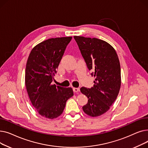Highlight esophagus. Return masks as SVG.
<instances>
[{
	"label": "esophagus",
	"mask_w": 148,
	"mask_h": 148,
	"mask_svg": "<svg viewBox=\"0 0 148 148\" xmlns=\"http://www.w3.org/2000/svg\"><path fill=\"white\" fill-rule=\"evenodd\" d=\"M73 91L74 92H79V90H80V89L79 88H73Z\"/></svg>",
	"instance_id": "34e87169"
}]
</instances>
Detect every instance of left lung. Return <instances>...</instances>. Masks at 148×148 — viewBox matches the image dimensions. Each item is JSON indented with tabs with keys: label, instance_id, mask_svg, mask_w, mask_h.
I'll return each instance as SVG.
<instances>
[{
	"label": "left lung",
	"instance_id": "1",
	"mask_svg": "<svg viewBox=\"0 0 148 148\" xmlns=\"http://www.w3.org/2000/svg\"><path fill=\"white\" fill-rule=\"evenodd\" d=\"M74 38L91 75L95 77L94 87L80 88L88 98L83 110L97 117L109 110L118 95L121 84L119 60L113 47L103 40L78 36Z\"/></svg>",
	"mask_w": 148,
	"mask_h": 148
}]
</instances>
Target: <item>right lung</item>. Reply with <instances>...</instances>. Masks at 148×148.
I'll return each instance as SVG.
<instances>
[{
    "mask_svg": "<svg viewBox=\"0 0 148 148\" xmlns=\"http://www.w3.org/2000/svg\"><path fill=\"white\" fill-rule=\"evenodd\" d=\"M72 37L50 38L31 51L26 67L25 84L31 103L42 117L53 119L63 112L73 96L71 88L52 84L57 68Z\"/></svg>",
    "mask_w": 148,
    "mask_h": 148,
    "instance_id": "1",
    "label": "right lung"
}]
</instances>
